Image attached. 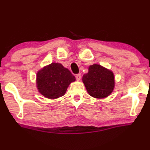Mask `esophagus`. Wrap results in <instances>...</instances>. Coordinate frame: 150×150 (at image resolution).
Masks as SVG:
<instances>
[{"label":"esophagus","mask_w":150,"mask_h":150,"mask_svg":"<svg viewBox=\"0 0 150 150\" xmlns=\"http://www.w3.org/2000/svg\"><path fill=\"white\" fill-rule=\"evenodd\" d=\"M76 79H77V81H79L80 79H81V74H77V75H76Z\"/></svg>","instance_id":"obj_1"}]
</instances>
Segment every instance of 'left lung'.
I'll use <instances>...</instances> for the list:
<instances>
[{"label":"left lung","mask_w":150,"mask_h":150,"mask_svg":"<svg viewBox=\"0 0 150 150\" xmlns=\"http://www.w3.org/2000/svg\"><path fill=\"white\" fill-rule=\"evenodd\" d=\"M82 81L88 93L98 99L109 96L115 88L113 71L98 64L88 67V72L83 75Z\"/></svg>","instance_id":"left-lung-1"}]
</instances>
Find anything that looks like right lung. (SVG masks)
Returning a JSON list of instances; mask_svg holds the SVG:
<instances>
[{"instance_id":"add662e5","label":"right lung","mask_w":150,"mask_h":150,"mask_svg":"<svg viewBox=\"0 0 150 150\" xmlns=\"http://www.w3.org/2000/svg\"><path fill=\"white\" fill-rule=\"evenodd\" d=\"M75 76L60 63L52 62L37 73V88L45 98L56 99L64 96Z\"/></svg>"}]
</instances>
